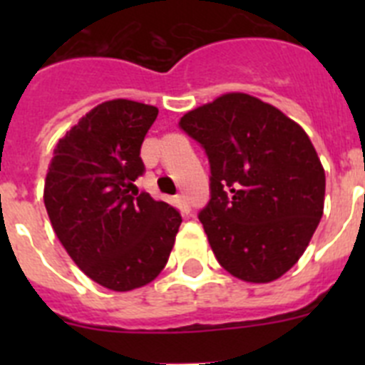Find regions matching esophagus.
Returning a JSON list of instances; mask_svg holds the SVG:
<instances>
[{"label": "esophagus", "mask_w": 365, "mask_h": 365, "mask_svg": "<svg viewBox=\"0 0 365 365\" xmlns=\"http://www.w3.org/2000/svg\"><path fill=\"white\" fill-rule=\"evenodd\" d=\"M177 205H179V208H180V212H182V214H190V210H192V208H190V202H188V197H186V195H177Z\"/></svg>", "instance_id": "1"}]
</instances>
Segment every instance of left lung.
<instances>
[{
	"instance_id": "1",
	"label": "left lung",
	"mask_w": 365,
	"mask_h": 365,
	"mask_svg": "<svg viewBox=\"0 0 365 365\" xmlns=\"http://www.w3.org/2000/svg\"><path fill=\"white\" fill-rule=\"evenodd\" d=\"M179 128L210 163L199 212L219 265L269 283L294 267L322 214L325 172L307 133L274 106L228 93L186 113Z\"/></svg>"
}]
</instances>
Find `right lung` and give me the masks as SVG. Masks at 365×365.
I'll use <instances>...</instances> for the list:
<instances>
[{
  "label": "right lung",
  "instance_id": "add662e5",
  "mask_svg": "<svg viewBox=\"0 0 365 365\" xmlns=\"http://www.w3.org/2000/svg\"><path fill=\"white\" fill-rule=\"evenodd\" d=\"M153 106L109 100L60 138L43 201L58 240L86 276L111 291L153 282L179 232V210L135 190Z\"/></svg>",
  "mask_w": 365,
  "mask_h": 365
}]
</instances>
